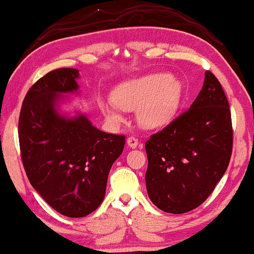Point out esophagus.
<instances>
[{
  "label": "esophagus",
  "mask_w": 254,
  "mask_h": 254,
  "mask_svg": "<svg viewBox=\"0 0 254 254\" xmlns=\"http://www.w3.org/2000/svg\"><path fill=\"white\" fill-rule=\"evenodd\" d=\"M138 145H139L138 139L133 138V136H130V138L127 139V146H128V147H129V148H135V147H138Z\"/></svg>",
  "instance_id": "1"
}]
</instances>
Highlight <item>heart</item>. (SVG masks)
Wrapping results in <instances>:
<instances>
[{
	"label": "heart",
	"instance_id": "1",
	"mask_svg": "<svg viewBox=\"0 0 254 254\" xmlns=\"http://www.w3.org/2000/svg\"><path fill=\"white\" fill-rule=\"evenodd\" d=\"M183 84L171 73L156 72L128 79L113 89V102L100 103L107 121L119 124L124 110L136 109V121L142 128L156 129L170 124L180 110Z\"/></svg>",
	"mask_w": 254,
	"mask_h": 254
}]
</instances>
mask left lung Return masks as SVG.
Here are the masks:
<instances>
[{"mask_svg":"<svg viewBox=\"0 0 254 254\" xmlns=\"http://www.w3.org/2000/svg\"><path fill=\"white\" fill-rule=\"evenodd\" d=\"M232 145L227 97L216 77L205 71L189 110L146 141L145 181L152 203L171 214L201 205L225 175Z\"/></svg>","mask_w":254,"mask_h":254,"instance_id":"obj_1","label":"left lung"}]
</instances>
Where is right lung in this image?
Segmentation results:
<instances>
[{"instance_id": "add662e5", "label": "right lung", "mask_w": 254, "mask_h": 254, "mask_svg": "<svg viewBox=\"0 0 254 254\" xmlns=\"http://www.w3.org/2000/svg\"><path fill=\"white\" fill-rule=\"evenodd\" d=\"M79 71L57 68L27 92L19 119V141L32 187L53 209L84 217L106 196L112 165L124 151V135L102 132L80 109L67 112L79 95Z\"/></svg>"}]
</instances>
